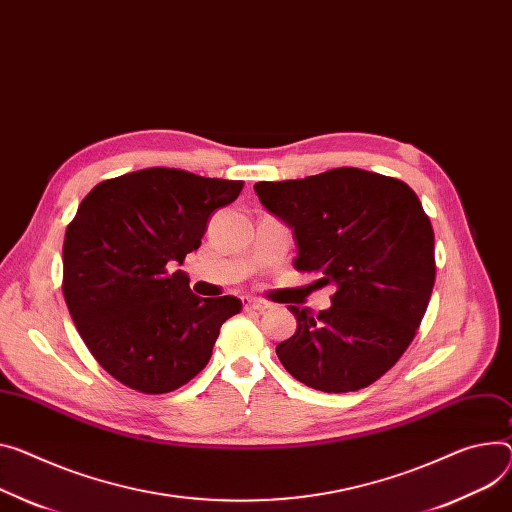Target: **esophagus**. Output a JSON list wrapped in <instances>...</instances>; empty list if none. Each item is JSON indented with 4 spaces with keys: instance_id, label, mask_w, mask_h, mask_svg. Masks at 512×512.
Listing matches in <instances>:
<instances>
[{
    "instance_id": "1",
    "label": "esophagus",
    "mask_w": 512,
    "mask_h": 512,
    "mask_svg": "<svg viewBox=\"0 0 512 512\" xmlns=\"http://www.w3.org/2000/svg\"><path fill=\"white\" fill-rule=\"evenodd\" d=\"M244 301V309L246 311H266L270 305L266 303V301H262V299H252V297H244L242 299Z\"/></svg>"
}]
</instances>
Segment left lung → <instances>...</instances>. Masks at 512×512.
Returning a JSON list of instances; mask_svg holds the SVG:
<instances>
[{
    "label": "left lung",
    "mask_w": 512,
    "mask_h": 512,
    "mask_svg": "<svg viewBox=\"0 0 512 512\" xmlns=\"http://www.w3.org/2000/svg\"><path fill=\"white\" fill-rule=\"evenodd\" d=\"M297 246L295 268L320 272L332 305H289L295 334L277 346L307 387L346 393L387 373L410 346L435 285V233L402 180L336 168L303 180L254 184Z\"/></svg>",
    "instance_id": "obj_1"
}]
</instances>
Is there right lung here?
<instances>
[{
	"instance_id": "1",
	"label": "right lung",
	"mask_w": 512,
	"mask_h": 512,
	"mask_svg": "<svg viewBox=\"0 0 512 512\" xmlns=\"http://www.w3.org/2000/svg\"><path fill=\"white\" fill-rule=\"evenodd\" d=\"M242 180L147 168L96 184L63 244V295L82 340L116 381L168 393L199 375L238 297L201 299L182 270Z\"/></svg>"
}]
</instances>
